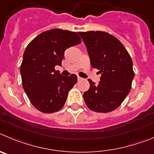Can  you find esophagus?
Instances as JSON below:
<instances>
[{
    "instance_id": "1",
    "label": "esophagus",
    "mask_w": 154,
    "mask_h": 154,
    "mask_svg": "<svg viewBox=\"0 0 154 154\" xmlns=\"http://www.w3.org/2000/svg\"><path fill=\"white\" fill-rule=\"evenodd\" d=\"M77 80H82V78H81V77H77Z\"/></svg>"
}]
</instances>
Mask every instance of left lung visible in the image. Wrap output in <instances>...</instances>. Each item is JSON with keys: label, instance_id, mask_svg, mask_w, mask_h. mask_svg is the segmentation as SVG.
<instances>
[{"label": "left lung", "instance_id": "8db88e82", "mask_svg": "<svg viewBox=\"0 0 154 154\" xmlns=\"http://www.w3.org/2000/svg\"><path fill=\"white\" fill-rule=\"evenodd\" d=\"M84 41L94 68L101 73L98 84L91 79L84 94L87 107L98 113L117 109L128 95L134 72L131 56L121 42L104 31L78 32Z\"/></svg>", "mask_w": 154, "mask_h": 154}]
</instances>
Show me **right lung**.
<instances>
[{
	"mask_svg": "<svg viewBox=\"0 0 154 154\" xmlns=\"http://www.w3.org/2000/svg\"><path fill=\"white\" fill-rule=\"evenodd\" d=\"M80 43L77 33L55 28L37 35L26 48L20 65L22 85L30 103L42 113L60 110L77 83L75 74L62 76L55 66H61L67 48Z\"/></svg>",
	"mask_w": 154,
	"mask_h": 154,
	"instance_id": "obj_1",
	"label": "right lung"
}]
</instances>
